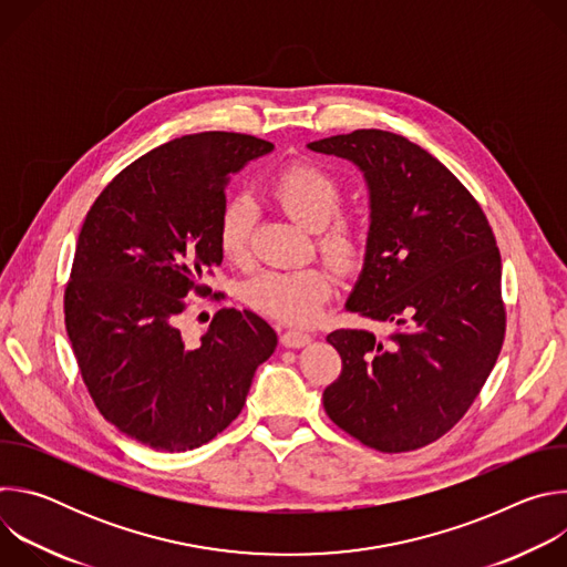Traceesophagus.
Wrapping results in <instances>:
<instances>
[{"mask_svg":"<svg viewBox=\"0 0 567 567\" xmlns=\"http://www.w3.org/2000/svg\"><path fill=\"white\" fill-rule=\"evenodd\" d=\"M309 341H311V334L300 332V330H287V332L280 337V343H282L285 348H305Z\"/></svg>","mask_w":567,"mask_h":567,"instance_id":"1","label":"esophagus"}]
</instances>
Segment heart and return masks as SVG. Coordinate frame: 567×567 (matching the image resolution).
Instances as JSON below:
<instances>
[{
  "mask_svg": "<svg viewBox=\"0 0 567 567\" xmlns=\"http://www.w3.org/2000/svg\"><path fill=\"white\" fill-rule=\"evenodd\" d=\"M278 204L305 228L318 230V249L337 267L354 269L365 256V230L352 215H343V186L337 175L309 161H296L271 184ZM256 204L247 195L224 202L217 215V249L224 260L245 265L249 260L256 226ZM334 291L328 267H302L265 271L247 282L245 300L260 313L291 326H307L326 309Z\"/></svg>",
  "mask_w": 567,
  "mask_h": 567,
  "instance_id": "obj_1",
  "label": "heart"
}]
</instances>
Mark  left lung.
I'll list each match as a JSON object with an SVG mask.
<instances>
[{"mask_svg": "<svg viewBox=\"0 0 567 567\" xmlns=\"http://www.w3.org/2000/svg\"><path fill=\"white\" fill-rule=\"evenodd\" d=\"M307 147L363 173L370 230L346 309L396 326L388 339L328 334L343 370L322 406L370 449H422L464 417L505 341L494 230L457 177L406 136L354 130Z\"/></svg>", "mask_w": 567, "mask_h": 567, "instance_id": "1", "label": "left lung"}]
</instances>
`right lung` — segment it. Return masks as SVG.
<instances>
[{
  "mask_svg": "<svg viewBox=\"0 0 567 567\" xmlns=\"http://www.w3.org/2000/svg\"><path fill=\"white\" fill-rule=\"evenodd\" d=\"M271 150L235 132L158 145L107 184L80 228L66 334L101 415L154 451H193L221 433L278 346L249 309H219L195 348L177 326L184 298L208 296L202 280L221 265L228 175Z\"/></svg>",
  "mask_w": 567,
  "mask_h": 567,
  "instance_id": "1",
  "label": "right lung"
}]
</instances>
